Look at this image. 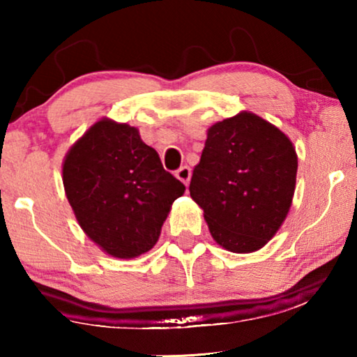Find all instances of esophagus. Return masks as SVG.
<instances>
[{
  "mask_svg": "<svg viewBox=\"0 0 357 357\" xmlns=\"http://www.w3.org/2000/svg\"><path fill=\"white\" fill-rule=\"evenodd\" d=\"M175 177H177L180 182H183L185 185H188L190 177H192V170H190L188 165H182L177 172H175Z\"/></svg>",
  "mask_w": 357,
  "mask_h": 357,
  "instance_id": "1",
  "label": "esophagus"
}]
</instances>
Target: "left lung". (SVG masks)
<instances>
[{
    "mask_svg": "<svg viewBox=\"0 0 357 357\" xmlns=\"http://www.w3.org/2000/svg\"><path fill=\"white\" fill-rule=\"evenodd\" d=\"M190 197L203 209L214 241L252 253L275 237L296 190L297 154L280 128L252 112L209 126Z\"/></svg>",
    "mask_w": 357,
    "mask_h": 357,
    "instance_id": "obj_1",
    "label": "left lung"
}]
</instances>
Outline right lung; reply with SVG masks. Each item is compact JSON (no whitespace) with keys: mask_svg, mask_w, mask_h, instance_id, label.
<instances>
[{"mask_svg":"<svg viewBox=\"0 0 357 357\" xmlns=\"http://www.w3.org/2000/svg\"><path fill=\"white\" fill-rule=\"evenodd\" d=\"M63 187L87 237L107 255L149 252L185 185L128 123L100 119L63 160Z\"/></svg>","mask_w":357,"mask_h":357,"instance_id":"obj_1","label":"right lung"}]
</instances>
